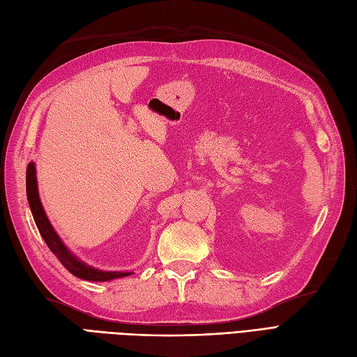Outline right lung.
Returning <instances> with one entry per match:
<instances>
[{
  "label": "right lung",
  "mask_w": 357,
  "mask_h": 357,
  "mask_svg": "<svg viewBox=\"0 0 357 357\" xmlns=\"http://www.w3.org/2000/svg\"><path fill=\"white\" fill-rule=\"evenodd\" d=\"M26 197H29V205L34 218V223L42 235V238L47 243L50 250L56 255L57 259L65 266L68 271L74 276L89 280V282H108L119 278H126L132 274V271H107L99 270L89 266L84 261H81L75 253H72L66 244L61 241L59 234L54 229L48 215L45 213L39 197V187H38V176H36V162H30L26 167Z\"/></svg>",
  "instance_id": "right-lung-1"
}]
</instances>
